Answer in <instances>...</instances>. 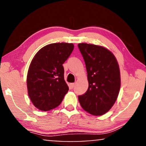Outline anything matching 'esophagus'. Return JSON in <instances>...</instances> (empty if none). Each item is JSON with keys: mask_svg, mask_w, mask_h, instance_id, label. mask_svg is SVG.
<instances>
[{"mask_svg": "<svg viewBox=\"0 0 146 146\" xmlns=\"http://www.w3.org/2000/svg\"><path fill=\"white\" fill-rule=\"evenodd\" d=\"M74 86H75V84H74V83H71V84H70V85H69L70 88L72 89L74 87Z\"/></svg>", "mask_w": 146, "mask_h": 146, "instance_id": "34e87169", "label": "esophagus"}]
</instances>
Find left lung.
I'll return each instance as SVG.
<instances>
[{"mask_svg":"<svg viewBox=\"0 0 146 146\" xmlns=\"http://www.w3.org/2000/svg\"><path fill=\"white\" fill-rule=\"evenodd\" d=\"M84 60L88 88L78 100L82 108L101 115L114 104L120 88V74L115 58L108 50L90 44H78Z\"/></svg>","mask_w":146,"mask_h":146,"instance_id":"1","label":"left lung"}]
</instances>
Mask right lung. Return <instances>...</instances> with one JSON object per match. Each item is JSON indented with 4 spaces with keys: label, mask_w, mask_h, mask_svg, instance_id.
Returning a JSON list of instances; mask_svg holds the SVG:
<instances>
[{
    "label": "right lung",
    "mask_w": 146,
    "mask_h": 146,
    "mask_svg": "<svg viewBox=\"0 0 146 146\" xmlns=\"http://www.w3.org/2000/svg\"><path fill=\"white\" fill-rule=\"evenodd\" d=\"M73 50V44L53 43L41 48L34 57L28 72L27 88L38 109L48 111L61 104L69 90L62 64Z\"/></svg>",
    "instance_id": "1"
}]
</instances>
